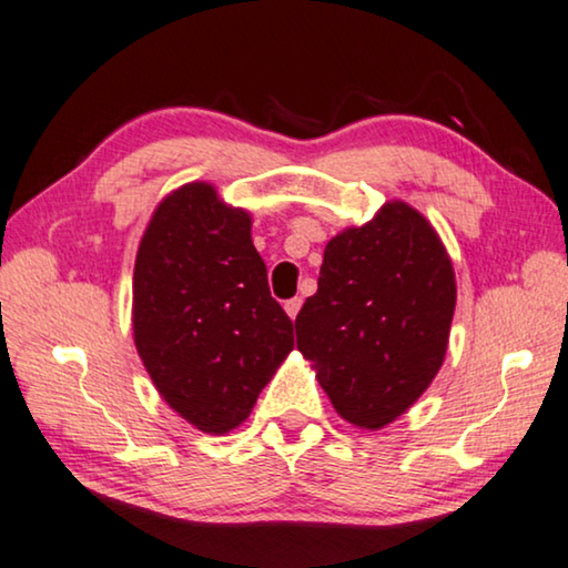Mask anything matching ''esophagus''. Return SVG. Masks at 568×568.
Instances as JSON below:
<instances>
[{"instance_id": "34e87169", "label": "esophagus", "mask_w": 568, "mask_h": 568, "mask_svg": "<svg viewBox=\"0 0 568 568\" xmlns=\"http://www.w3.org/2000/svg\"><path fill=\"white\" fill-rule=\"evenodd\" d=\"M301 298H291V301H285V313H287V316H291V318H295V316H298V311H301Z\"/></svg>"}]
</instances>
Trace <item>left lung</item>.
<instances>
[{
	"label": "left lung",
	"mask_w": 568,
	"mask_h": 568,
	"mask_svg": "<svg viewBox=\"0 0 568 568\" xmlns=\"http://www.w3.org/2000/svg\"><path fill=\"white\" fill-rule=\"evenodd\" d=\"M456 277L442 236L405 201L346 226L324 250L318 291L295 318L298 352L352 426L379 430L444 365Z\"/></svg>",
	"instance_id": "obj_1"
}]
</instances>
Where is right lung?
Returning a JSON list of instances; mask_svg holds the SVG:
<instances>
[{
    "mask_svg": "<svg viewBox=\"0 0 568 568\" xmlns=\"http://www.w3.org/2000/svg\"><path fill=\"white\" fill-rule=\"evenodd\" d=\"M132 332L178 416L214 436L247 420L293 352V321L270 295L250 211L203 181L158 203L134 260Z\"/></svg>",
    "mask_w": 568,
    "mask_h": 568,
    "instance_id": "1",
    "label": "right lung"
}]
</instances>
